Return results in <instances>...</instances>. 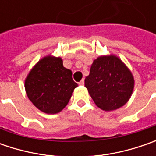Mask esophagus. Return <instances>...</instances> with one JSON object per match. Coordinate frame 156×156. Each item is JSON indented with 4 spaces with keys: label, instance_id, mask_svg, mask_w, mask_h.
<instances>
[{
    "label": "esophagus",
    "instance_id": "1",
    "mask_svg": "<svg viewBox=\"0 0 156 156\" xmlns=\"http://www.w3.org/2000/svg\"><path fill=\"white\" fill-rule=\"evenodd\" d=\"M79 85H81V86H83V85H84V80H81V81L79 82Z\"/></svg>",
    "mask_w": 156,
    "mask_h": 156
}]
</instances>
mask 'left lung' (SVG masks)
Segmentation results:
<instances>
[{
  "mask_svg": "<svg viewBox=\"0 0 156 156\" xmlns=\"http://www.w3.org/2000/svg\"><path fill=\"white\" fill-rule=\"evenodd\" d=\"M135 80L128 67L115 55H103L93 62L85 87L95 105L105 111L125 105L133 93Z\"/></svg>",
  "mask_w": 156,
  "mask_h": 156,
  "instance_id": "obj_1",
  "label": "left lung"
}]
</instances>
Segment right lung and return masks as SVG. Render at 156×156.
<instances>
[{
    "label": "right lung",
    "instance_id": "add662e5",
    "mask_svg": "<svg viewBox=\"0 0 156 156\" xmlns=\"http://www.w3.org/2000/svg\"><path fill=\"white\" fill-rule=\"evenodd\" d=\"M77 86L72 78V71L63 67L62 58L51 55L41 59L25 80L28 99L46 114L62 110Z\"/></svg>",
    "mask_w": 156,
    "mask_h": 156
}]
</instances>
